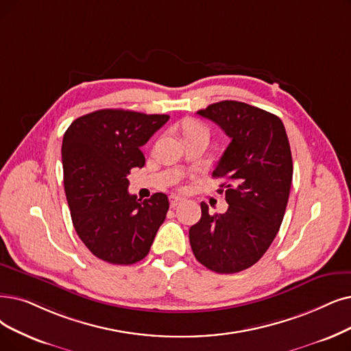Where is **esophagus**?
Masks as SVG:
<instances>
[{
  "label": "esophagus",
  "mask_w": 351,
  "mask_h": 351,
  "mask_svg": "<svg viewBox=\"0 0 351 351\" xmlns=\"http://www.w3.org/2000/svg\"><path fill=\"white\" fill-rule=\"evenodd\" d=\"M181 202H183V199H180V197H177V195H171L170 197V206L174 208V207H177Z\"/></svg>",
  "instance_id": "1"
}]
</instances>
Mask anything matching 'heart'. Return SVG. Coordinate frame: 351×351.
<instances>
[{"label": "heart", "mask_w": 351, "mask_h": 351, "mask_svg": "<svg viewBox=\"0 0 351 351\" xmlns=\"http://www.w3.org/2000/svg\"><path fill=\"white\" fill-rule=\"evenodd\" d=\"M197 130H203L199 123H195V122H187V123H186V132L197 131Z\"/></svg>", "instance_id": "heart-1"}]
</instances>
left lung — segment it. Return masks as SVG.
Segmentation results:
<instances>
[{
  "label": "left lung",
  "mask_w": 351,
  "mask_h": 351,
  "mask_svg": "<svg viewBox=\"0 0 351 351\" xmlns=\"http://www.w3.org/2000/svg\"><path fill=\"white\" fill-rule=\"evenodd\" d=\"M197 114L217 123L232 139L215 178H224L229 207L210 215L202 202V219L190 228L193 254L207 269L236 274L255 265L281 228L292 183V156L287 131L276 115L237 101L208 105Z\"/></svg>",
  "instance_id": "1"
}]
</instances>
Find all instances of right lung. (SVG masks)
<instances>
[{"label": "right lung", "instance_id": "add662e5", "mask_svg": "<svg viewBox=\"0 0 351 351\" xmlns=\"http://www.w3.org/2000/svg\"><path fill=\"white\" fill-rule=\"evenodd\" d=\"M170 119L123 109H101L75 119L63 136L64 193L77 236L112 265L144 259L165 220L168 197L141 202L128 193V174L144 167L141 147Z\"/></svg>", "mask_w": 351, "mask_h": 351}]
</instances>
